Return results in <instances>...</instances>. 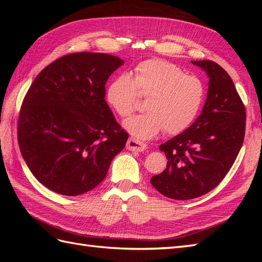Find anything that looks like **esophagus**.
Instances as JSON below:
<instances>
[{
    "label": "esophagus",
    "instance_id": "1",
    "mask_svg": "<svg viewBox=\"0 0 262 262\" xmlns=\"http://www.w3.org/2000/svg\"><path fill=\"white\" fill-rule=\"evenodd\" d=\"M126 147L129 149V151H134V152H143L147 148L145 143H143V142L138 141V140H135V138H132V137L127 141Z\"/></svg>",
    "mask_w": 262,
    "mask_h": 262
}]
</instances>
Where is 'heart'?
<instances>
[{"label":"heart","instance_id":"b5f03b06","mask_svg":"<svg viewBox=\"0 0 262 262\" xmlns=\"http://www.w3.org/2000/svg\"><path fill=\"white\" fill-rule=\"evenodd\" d=\"M137 93L146 97V111L125 120L124 127L133 137L148 140L162 130L168 135L186 130L203 107L206 86L200 77L187 75L179 66L153 58L138 64L132 76L116 77L105 99L120 117H127L135 109Z\"/></svg>","mask_w":262,"mask_h":262}]
</instances>
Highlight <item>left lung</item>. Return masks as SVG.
I'll use <instances>...</instances> for the list:
<instances>
[{
	"label": "left lung",
	"instance_id": "8db88e82",
	"mask_svg": "<svg viewBox=\"0 0 262 262\" xmlns=\"http://www.w3.org/2000/svg\"><path fill=\"white\" fill-rule=\"evenodd\" d=\"M209 77L202 114L181 134L160 145L166 169L152 177V186L163 196L187 200L219 186L242 147L246 107L231 76L213 60H191Z\"/></svg>",
	"mask_w": 262,
	"mask_h": 262
}]
</instances>
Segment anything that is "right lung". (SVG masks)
Returning <instances> with one entry per match:
<instances>
[{
    "instance_id": "right-lung-1",
    "label": "right lung",
    "mask_w": 262,
    "mask_h": 262,
    "mask_svg": "<svg viewBox=\"0 0 262 262\" xmlns=\"http://www.w3.org/2000/svg\"><path fill=\"white\" fill-rule=\"evenodd\" d=\"M124 64L101 53H73L46 66L22 102L18 142L36 179L79 196L101 182L128 134L105 102V83Z\"/></svg>"
}]
</instances>
